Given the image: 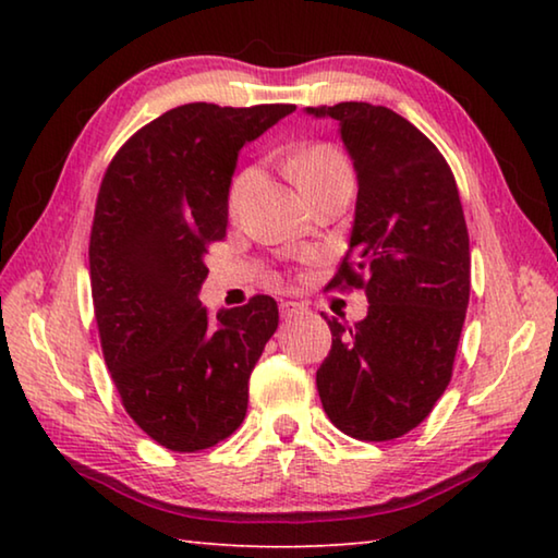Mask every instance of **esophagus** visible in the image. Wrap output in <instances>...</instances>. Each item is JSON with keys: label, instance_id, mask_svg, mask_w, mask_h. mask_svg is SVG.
Segmentation results:
<instances>
[{"label": "esophagus", "instance_id": "1", "mask_svg": "<svg viewBox=\"0 0 558 558\" xmlns=\"http://www.w3.org/2000/svg\"><path fill=\"white\" fill-rule=\"evenodd\" d=\"M302 310H305V307H302L300 302H292V300H282V302H280V317H282V319L295 317V315L302 313Z\"/></svg>", "mask_w": 558, "mask_h": 558}]
</instances>
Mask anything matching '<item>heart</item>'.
Listing matches in <instances>:
<instances>
[{
    "instance_id": "1",
    "label": "heart",
    "mask_w": 558,
    "mask_h": 558,
    "mask_svg": "<svg viewBox=\"0 0 558 558\" xmlns=\"http://www.w3.org/2000/svg\"><path fill=\"white\" fill-rule=\"evenodd\" d=\"M290 169L300 186V192H307V189H313L315 184L325 182V179H329V177H335L339 172H349V165L342 157V153H337L335 147L310 145L302 149V153L292 157ZM251 177H253V169H241V172L231 179V184H229V209L231 211L239 206L245 186H248V182H251Z\"/></svg>"
}]
</instances>
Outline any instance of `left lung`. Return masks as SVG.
<instances>
[{
    "mask_svg": "<svg viewBox=\"0 0 558 558\" xmlns=\"http://www.w3.org/2000/svg\"><path fill=\"white\" fill-rule=\"evenodd\" d=\"M339 122L356 169L352 239L329 288L366 292L369 313L332 332L317 391L356 440L413 430L448 389L470 300V239L456 177L438 147L384 106L307 108Z\"/></svg>",
    "mask_w": 558,
    "mask_h": 558,
    "instance_id": "left-lung-1",
    "label": "left lung"
}]
</instances>
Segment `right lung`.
I'll list each match as a JSON object with an SVG mask.
<instances>
[{
    "label": "right lung",
    "instance_id": "obj_1",
    "mask_svg": "<svg viewBox=\"0 0 558 558\" xmlns=\"http://www.w3.org/2000/svg\"><path fill=\"white\" fill-rule=\"evenodd\" d=\"M292 110H167L100 182L88 258L102 356L130 418L174 452L214 448L241 426L251 372L278 329L270 295L216 317L196 295L209 276L204 253L226 235L241 147Z\"/></svg>",
    "mask_w": 558,
    "mask_h": 558
}]
</instances>
